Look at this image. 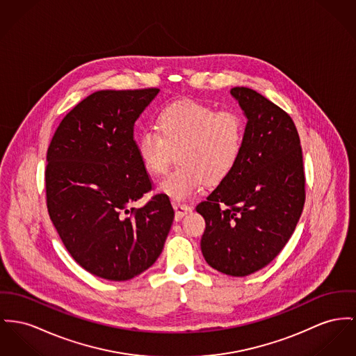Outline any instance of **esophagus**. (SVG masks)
Here are the masks:
<instances>
[{
	"label": "esophagus",
	"mask_w": 356,
	"mask_h": 356,
	"mask_svg": "<svg viewBox=\"0 0 356 356\" xmlns=\"http://www.w3.org/2000/svg\"><path fill=\"white\" fill-rule=\"evenodd\" d=\"M172 208L175 211V220L179 221L182 220L186 214L191 212V207L188 204H182V202H172Z\"/></svg>",
	"instance_id": "1"
}]
</instances>
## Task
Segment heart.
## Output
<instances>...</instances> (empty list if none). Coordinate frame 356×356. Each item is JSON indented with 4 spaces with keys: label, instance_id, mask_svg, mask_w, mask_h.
Wrapping results in <instances>:
<instances>
[{
    "label": "heart",
    "instance_id": "1",
    "mask_svg": "<svg viewBox=\"0 0 356 356\" xmlns=\"http://www.w3.org/2000/svg\"><path fill=\"white\" fill-rule=\"evenodd\" d=\"M156 131L145 129L136 140L143 167L155 175L166 172L172 154L179 166L159 184V191L175 201L188 200L204 182L217 184L229 175L240 158L245 124L236 111L179 101L156 118Z\"/></svg>",
    "mask_w": 356,
    "mask_h": 356
}]
</instances>
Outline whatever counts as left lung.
Segmentation results:
<instances>
[{
	"mask_svg": "<svg viewBox=\"0 0 356 356\" xmlns=\"http://www.w3.org/2000/svg\"><path fill=\"white\" fill-rule=\"evenodd\" d=\"M231 95L247 118L236 166L197 205L201 251L214 270L245 277L267 266L293 235L305 204L300 136L291 118L248 88Z\"/></svg>",
	"mask_w": 356,
	"mask_h": 356,
	"instance_id": "1",
	"label": "left lung"
}]
</instances>
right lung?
Instances as JSON below:
<instances>
[{"instance_id":"right-lung-1","label":"right lung","mask_w":356,"mask_h":356,"mask_svg":"<svg viewBox=\"0 0 356 356\" xmlns=\"http://www.w3.org/2000/svg\"><path fill=\"white\" fill-rule=\"evenodd\" d=\"M159 89L99 90L60 121L47 151L49 218L74 261L95 277L128 281L159 258L174 209L152 189L134 140Z\"/></svg>"}]
</instances>
